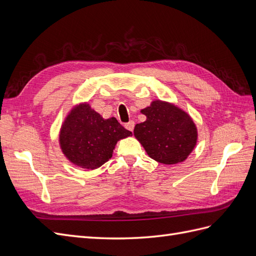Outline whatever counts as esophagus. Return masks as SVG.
<instances>
[{"label": "esophagus", "mask_w": 256, "mask_h": 256, "mask_svg": "<svg viewBox=\"0 0 256 256\" xmlns=\"http://www.w3.org/2000/svg\"><path fill=\"white\" fill-rule=\"evenodd\" d=\"M125 127L126 129H128L129 131H134V120H129L128 122L125 124Z\"/></svg>", "instance_id": "obj_1"}]
</instances>
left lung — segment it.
Segmentation results:
<instances>
[{"mask_svg": "<svg viewBox=\"0 0 256 256\" xmlns=\"http://www.w3.org/2000/svg\"><path fill=\"white\" fill-rule=\"evenodd\" d=\"M146 120L136 124L134 134L147 154L164 164L187 159L198 140L192 118L176 106L154 100L141 111Z\"/></svg>", "mask_w": 256, "mask_h": 256, "instance_id": "left-lung-1", "label": "left lung"}]
</instances>
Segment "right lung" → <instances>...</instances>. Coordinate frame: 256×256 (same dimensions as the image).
Wrapping results in <instances>:
<instances>
[{
    "label": "right lung",
    "mask_w": 256,
    "mask_h": 256,
    "mask_svg": "<svg viewBox=\"0 0 256 256\" xmlns=\"http://www.w3.org/2000/svg\"><path fill=\"white\" fill-rule=\"evenodd\" d=\"M132 136L115 118L104 120L88 104L76 106L67 115L60 132L62 152L72 164L94 170L111 159L124 138Z\"/></svg>",
    "instance_id": "add662e5"
}]
</instances>
